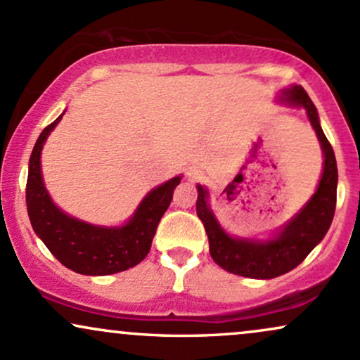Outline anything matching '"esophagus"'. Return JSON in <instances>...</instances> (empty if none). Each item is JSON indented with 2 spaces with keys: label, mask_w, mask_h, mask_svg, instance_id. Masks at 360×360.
Listing matches in <instances>:
<instances>
[{
  "label": "esophagus",
  "mask_w": 360,
  "mask_h": 360,
  "mask_svg": "<svg viewBox=\"0 0 360 360\" xmlns=\"http://www.w3.org/2000/svg\"><path fill=\"white\" fill-rule=\"evenodd\" d=\"M189 176H191V177H193V174H191V172H189Z\"/></svg>",
  "instance_id": "34e87169"
}]
</instances>
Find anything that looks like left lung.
I'll use <instances>...</instances> for the list:
<instances>
[{
    "instance_id": "left-lung-1",
    "label": "left lung",
    "mask_w": 360,
    "mask_h": 360,
    "mask_svg": "<svg viewBox=\"0 0 360 360\" xmlns=\"http://www.w3.org/2000/svg\"><path fill=\"white\" fill-rule=\"evenodd\" d=\"M284 100L291 105L303 106L309 122L316 130L318 139L325 154V167L316 193L295 220L286 225L278 238L266 243L252 240H237L229 237L214 220L208 208V193L203 186H198L196 213L203 221L210 240V254L218 266L232 274L245 276L254 279H272L286 274L300 266L307 255L323 240L325 233L332 225L337 205V160L328 139L325 137L318 122V113L308 93L301 86L284 93Z\"/></svg>"
}]
</instances>
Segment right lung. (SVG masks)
I'll use <instances>...</instances> for the list:
<instances>
[{
  "label": "right lung",
  "instance_id": "obj_1",
  "mask_svg": "<svg viewBox=\"0 0 360 360\" xmlns=\"http://www.w3.org/2000/svg\"><path fill=\"white\" fill-rule=\"evenodd\" d=\"M62 115L44 128L30 155L25 196L32 226L53 257L77 274L108 276L130 269L142 262L150 250L157 225L171 205L181 177H172L152 189L134 218L122 229H103L68 217L51 201L40 172V150Z\"/></svg>",
  "mask_w": 360,
  "mask_h": 360
}]
</instances>
